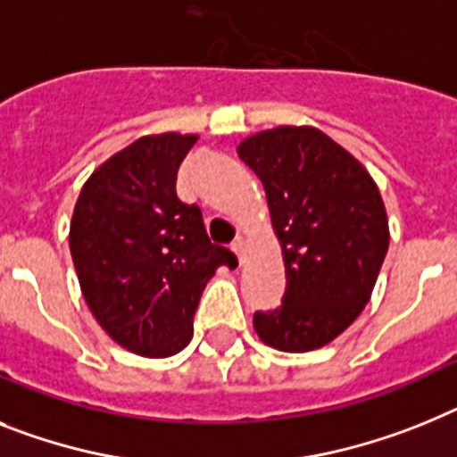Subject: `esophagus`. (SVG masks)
<instances>
[{
	"label": "esophagus",
	"instance_id": "1",
	"mask_svg": "<svg viewBox=\"0 0 457 457\" xmlns=\"http://www.w3.org/2000/svg\"><path fill=\"white\" fill-rule=\"evenodd\" d=\"M244 248H246V241L244 239H237L235 244H232V251L239 255V262H244Z\"/></svg>",
	"mask_w": 457,
	"mask_h": 457
}]
</instances>
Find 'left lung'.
<instances>
[{"instance_id":"1","label":"left lung","mask_w":457,"mask_h":457,"mask_svg":"<svg viewBox=\"0 0 457 457\" xmlns=\"http://www.w3.org/2000/svg\"><path fill=\"white\" fill-rule=\"evenodd\" d=\"M239 157L262 181L286 264V295L253 328L267 346H325L362 313L390 229L370 171L320 129L281 125L244 139Z\"/></svg>"}]
</instances>
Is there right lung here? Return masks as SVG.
<instances>
[{
  "mask_svg": "<svg viewBox=\"0 0 457 457\" xmlns=\"http://www.w3.org/2000/svg\"><path fill=\"white\" fill-rule=\"evenodd\" d=\"M197 134H148L92 171L76 199L69 251L80 293L111 339L144 358H170L193 339V316L218 267L202 211L176 195Z\"/></svg>",
  "mask_w": 457,
  "mask_h": 457,
  "instance_id": "right-lung-1",
  "label": "right lung"
}]
</instances>
